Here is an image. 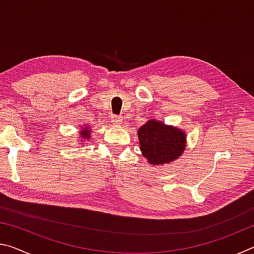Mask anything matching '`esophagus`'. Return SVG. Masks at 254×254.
<instances>
[{
  "mask_svg": "<svg viewBox=\"0 0 254 254\" xmlns=\"http://www.w3.org/2000/svg\"><path fill=\"white\" fill-rule=\"evenodd\" d=\"M111 122H112V124H113L114 127H121L122 119L120 118V117H117V115H114V117H112Z\"/></svg>",
  "mask_w": 254,
  "mask_h": 254,
  "instance_id": "esophagus-1",
  "label": "esophagus"
}]
</instances>
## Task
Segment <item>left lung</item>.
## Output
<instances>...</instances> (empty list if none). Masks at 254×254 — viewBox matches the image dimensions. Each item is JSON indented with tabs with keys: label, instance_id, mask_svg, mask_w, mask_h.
Listing matches in <instances>:
<instances>
[{
	"label": "left lung",
	"instance_id": "obj_1",
	"mask_svg": "<svg viewBox=\"0 0 254 254\" xmlns=\"http://www.w3.org/2000/svg\"><path fill=\"white\" fill-rule=\"evenodd\" d=\"M137 136L142 156L152 166L175 161L186 148V133L157 120H149L137 130Z\"/></svg>",
	"mask_w": 254,
	"mask_h": 254
}]
</instances>
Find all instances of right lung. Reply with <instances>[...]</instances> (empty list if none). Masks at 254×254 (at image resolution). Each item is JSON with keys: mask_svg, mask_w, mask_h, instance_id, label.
<instances>
[{"mask_svg": "<svg viewBox=\"0 0 254 254\" xmlns=\"http://www.w3.org/2000/svg\"><path fill=\"white\" fill-rule=\"evenodd\" d=\"M85 127L81 128V131H79V136L80 139H78V141L80 142V141H84V140H88L89 136H91V130H89V127L87 126H84Z\"/></svg>", "mask_w": 254, "mask_h": 254, "instance_id": "right-lung-1", "label": "right lung"}]
</instances>
